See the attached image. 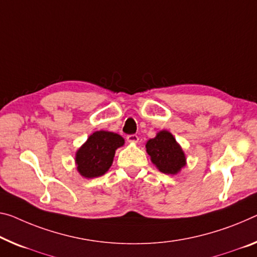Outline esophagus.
Wrapping results in <instances>:
<instances>
[{
	"label": "esophagus",
	"instance_id": "obj_1",
	"mask_svg": "<svg viewBox=\"0 0 257 257\" xmlns=\"http://www.w3.org/2000/svg\"><path fill=\"white\" fill-rule=\"evenodd\" d=\"M126 140H127V142H131V144H137L139 141V137L137 134H130V136L126 137Z\"/></svg>",
	"mask_w": 257,
	"mask_h": 257
}]
</instances>
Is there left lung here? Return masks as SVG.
<instances>
[{"mask_svg": "<svg viewBox=\"0 0 257 257\" xmlns=\"http://www.w3.org/2000/svg\"><path fill=\"white\" fill-rule=\"evenodd\" d=\"M146 151L151 160L161 172L167 175H177L185 165V153L169 131H160L154 139L146 144Z\"/></svg>", "mask_w": 257, "mask_h": 257, "instance_id": "obj_1", "label": "left lung"}]
</instances>
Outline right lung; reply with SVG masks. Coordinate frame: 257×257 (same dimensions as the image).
<instances>
[{
	"label": "right lung",
	"mask_w": 257,
	"mask_h": 257,
	"mask_svg": "<svg viewBox=\"0 0 257 257\" xmlns=\"http://www.w3.org/2000/svg\"><path fill=\"white\" fill-rule=\"evenodd\" d=\"M119 134L96 131L76 153L77 170L85 178H96L111 167L117 148L124 145Z\"/></svg>",
	"instance_id": "right-lung-1"
}]
</instances>
